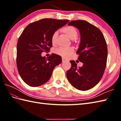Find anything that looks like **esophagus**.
Returning <instances> with one entry per match:
<instances>
[{
  "label": "esophagus",
  "instance_id": "obj_1",
  "mask_svg": "<svg viewBox=\"0 0 121 121\" xmlns=\"http://www.w3.org/2000/svg\"><path fill=\"white\" fill-rule=\"evenodd\" d=\"M66 61H67V60H65V58H62V62L63 63V62H66Z\"/></svg>",
  "mask_w": 121,
  "mask_h": 121
}]
</instances>
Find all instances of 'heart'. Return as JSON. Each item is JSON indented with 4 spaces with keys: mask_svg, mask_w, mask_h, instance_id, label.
<instances>
[{
    "mask_svg": "<svg viewBox=\"0 0 121 121\" xmlns=\"http://www.w3.org/2000/svg\"><path fill=\"white\" fill-rule=\"evenodd\" d=\"M61 32L65 33L67 36L72 40L75 39L78 36V33L76 29L73 26H68L61 29ZM58 37V32H55L51 37V42L52 44H55ZM56 54L62 56L64 58H68L74 52V49L72 47L63 48L59 47L55 50Z\"/></svg>",
    "mask_w": 121,
    "mask_h": 121,
    "instance_id": "obj_1",
    "label": "heart"
}]
</instances>
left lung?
I'll list each match as a JSON object with an SVG mask.
<instances>
[{
  "mask_svg": "<svg viewBox=\"0 0 121 121\" xmlns=\"http://www.w3.org/2000/svg\"><path fill=\"white\" fill-rule=\"evenodd\" d=\"M69 25L79 30L81 42L76 53L83 63L78 68L73 60L66 72L70 83L75 88L85 91L93 88L101 80L107 65L108 48L105 38L98 28L84 20H74Z\"/></svg>",
  "mask_w": 121,
  "mask_h": 121,
  "instance_id": "1",
  "label": "left lung"
}]
</instances>
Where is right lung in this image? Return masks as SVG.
<instances>
[{
  "label": "right lung",
  "mask_w": 121,
  "mask_h": 121,
  "mask_svg": "<svg viewBox=\"0 0 121 121\" xmlns=\"http://www.w3.org/2000/svg\"><path fill=\"white\" fill-rule=\"evenodd\" d=\"M69 22L41 19L28 25L22 33L17 43V65L20 76L28 85L37 87L46 83L54 68L62 62L59 55L52 53L46 58L41 53L50 50L53 33Z\"/></svg>",
  "instance_id": "add662e5"
}]
</instances>
